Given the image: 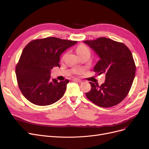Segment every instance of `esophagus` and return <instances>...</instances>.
Here are the masks:
<instances>
[{"label":"esophagus","instance_id":"34e87169","mask_svg":"<svg viewBox=\"0 0 149 149\" xmlns=\"http://www.w3.org/2000/svg\"><path fill=\"white\" fill-rule=\"evenodd\" d=\"M73 81H77V82H79V83H81L82 81L80 79H73Z\"/></svg>","mask_w":149,"mask_h":149}]
</instances>
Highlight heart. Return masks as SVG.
I'll return each mask as SVG.
<instances>
[{"label": "heart", "mask_w": 149, "mask_h": 149, "mask_svg": "<svg viewBox=\"0 0 149 149\" xmlns=\"http://www.w3.org/2000/svg\"><path fill=\"white\" fill-rule=\"evenodd\" d=\"M76 51L79 56L86 52H90L89 49L88 48V47H86L84 45H80L78 46L76 49Z\"/></svg>", "instance_id": "heart-1"}]
</instances>
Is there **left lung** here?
<instances>
[{"instance_id":"left-lung-1","label":"left lung","mask_w":149,"mask_h":149,"mask_svg":"<svg viewBox=\"0 0 149 149\" xmlns=\"http://www.w3.org/2000/svg\"><path fill=\"white\" fill-rule=\"evenodd\" d=\"M84 43L100 58L93 71L98 75H106L104 83L100 86L89 83L91 90L86 96L100 107H109L119 104L127 95L135 75L136 66L130 49L123 43L106 37Z\"/></svg>"}]
</instances>
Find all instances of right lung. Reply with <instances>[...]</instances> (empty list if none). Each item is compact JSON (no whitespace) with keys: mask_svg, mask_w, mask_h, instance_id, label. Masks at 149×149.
Wrapping results in <instances>:
<instances>
[{"mask_svg":"<svg viewBox=\"0 0 149 149\" xmlns=\"http://www.w3.org/2000/svg\"><path fill=\"white\" fill-rule=\"evenodd\" d=\"M77 43L47 37L31 41L25 47L15 74L20 91L31 103L48 106L63 96L69 80L58 82L51 79V70L53 67H60V55Z\"/></svg>","mask_w":149,"mask_h":149,"instance_id":"1","label":"right lung"}]
</instances>
